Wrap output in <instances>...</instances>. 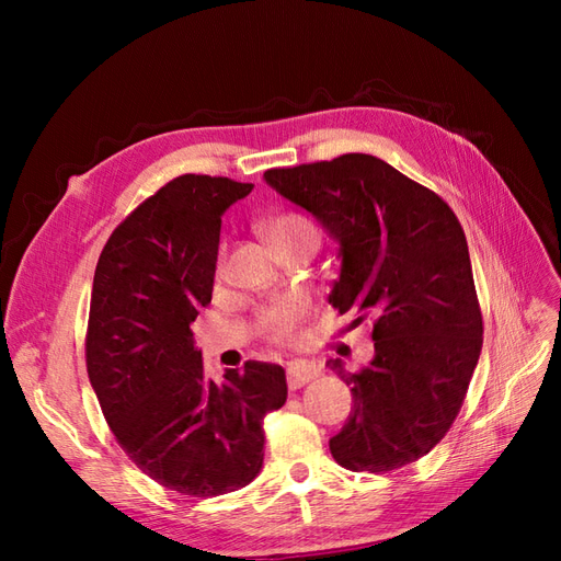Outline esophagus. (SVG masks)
Instances as JSON below:
<instances>
[{
	"instance_id": "1",
	"label": "esophagus",
	"mask_w": 561,
	"mask_h": 561,
	"mask_svg": "<svg viewBox=\"0 0 561 561\" xmlns=\"http://www.w3.org/2000/svg\"><path fill=\"white\" fill-rule=\"evenodd\" d=\"M320 377V367L316 363H290L287 365V386L293 390L307 386Z\"/></svg>"
}]
</instances>
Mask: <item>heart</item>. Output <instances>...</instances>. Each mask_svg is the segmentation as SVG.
I'll use <instances>...</instances> for the list:
<instances>
[{
  "label": "heart",
  "mask_w": 561,
  "mask_h": 561,
  "mask_svg": "<svg viewBox=\"0 0 561 561\" xmlns=\"http://www.w3.org/2000/svg\"><path fill=\"white\" fill-rule=\"evenodd\" d=\"M260 233L264 241L278 250L283 245H290L301 239H316L318 241V229L309 217L299 213H283L271 219H264L260 225ZM311 311V304L307 297H285L278 299L268 307L260 309L257 313V330L276 344H293L299 336L301 322L307 320Z\"/></svg>",
  "instance_id": "heart-1"
}]
</instances>
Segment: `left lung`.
<instances>
[{
  "label": "left lung",
  "mask_w": 561,
  "mask_h": 561,
  "mask_svg": "<svg viewBox=\"0 0 561 561\" xmlns=\"http://www.w3.org/2000/svg\"><path fill=\"white\" fill-rule=\"evenodd\" d=\"M264 180L339 243L332 307L377 318L367 367L328 363L353 396L330 439L334 461L355 472L416 461L449 431L482 351L461 225L437 194L369 154L274 168Z\"/></svg>",
  "instance_id": "left-lung-1"
}]
</instances>
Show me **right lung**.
<instances>
[{
    "label": "right lung",
    "mask_w": 561,
    "mask_h": 561,
    "mask_svg": "<svg viewBox=\"0 0 561 561\" xmlns=\"http://www.w3.org/2000/svg\"><path fill=\"white\" fill-rule=\"evenodd\" d=\"M254 184L180 175L114 229L93 276L87 367L116 443L184 496L241 489L264 463V416L287 400L285 369L203 371L192 322L213 299L222 215Z\"/></svg>",
    "instance_id": "obj_1"
}]
</instances>
